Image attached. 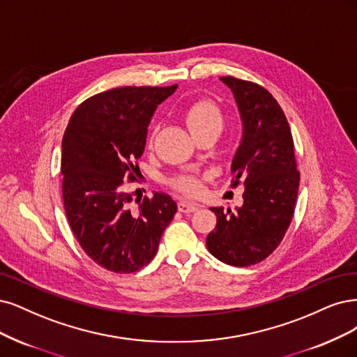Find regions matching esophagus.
<instances>
[{
  "label": "esophagus",
  "mask_w": 357,
  "mask_h": 357,
  "mask_svg": "<svg viewBox=\"0 0 357 357\" xmlns=\"http://www.w3.org/2000/svg\"><path fill=\"white\" fill-rule=\"evenodd\" d=\"M178 210L181 211V213H195V211H198L199 210V204H196V202H190V201H180L178 202Z\"/></svg>",
  "instance_id": "obj_1"
}]
</instances>
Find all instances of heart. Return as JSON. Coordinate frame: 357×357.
<instances>
[{"label":"heart","mask_w":357,"mask_h":357,"mask_svg":"<svg viewBox=\"0 0 357 357\" xmlns=\"http://www.w3.org/2000/svg\"><path fill=\"white\" fill-rule=\"evenodd\" d=\"M186 118V124L195 137L201 136V134L210 132V131H220L223 128V114H221L220 107L213 103L211 100H199L190 105L184 114ZM156 134V128L153 130L152 136ZM171 184L177 190L183 193L193 195L199 192L201 183L199 178L195 174H178L174 178H171Z\"/></svg>","instance_id":"b5f03b06"}]
</instances>
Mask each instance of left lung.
<instances>
[{
    "mask_svg": "<svg viewBox=\"0 0 357 357\" xmlns=\"http://www.w3.org/2000/svg\"><path fill=\"white\" fill-rule=\"evenodd\" d=\"M220 81L230 89L242 121V139L231 159V186L243 184V204L235 210L213 206L215 229L206 248L235 267L263 261L285 233L296 208L300 173L285 114L261 85L233 77Z\"/></svg>",
    "mask_w": 357,
    "mask_h": 357,
    "instance_id": "1",
    "label": "left lung"
}]
</instances>
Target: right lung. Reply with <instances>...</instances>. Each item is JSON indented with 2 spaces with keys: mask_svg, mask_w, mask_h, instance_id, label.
<instances>
[{
  "mask_svg": "<svg viewBox=\"0 0 357 357\" xmlns=\"http://www.w3.org/2000/svg\"><path fill=\"white\" fill-rule=\"evenodd\" d=\"M177 90L121 87L96 94L73 112L61 142L65 211L69 226L94 263L132 273L156 255L177 204L164 192L137 199L126 190L143 155L158 105Z\"/></svg>",
  "mask_w": 357,
  "mask_h": 357,
  "instance_id": "1",
  "label": "right lung"
}]
</instances>
